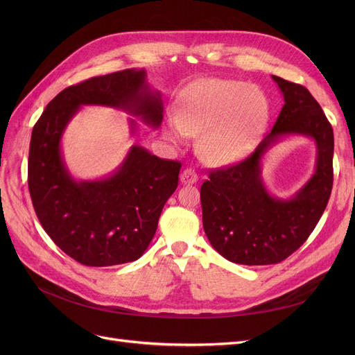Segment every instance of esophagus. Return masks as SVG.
I'll return each mask as SVG.
<instances>
[{
    "label": "esophagus",
    "mask_w": 355,
    "mask_h": 355,
    "mask_svg": "<svg viewBox=\"0 0 355 355\" xmlns=\"http://www.w3.org/2000/svg\"><path fill=\"white\" fill-rule=\"evenodd\" d=\"M197 180H198V175L194 170H191V168H185V170L180 175V181L182 184H194V182H197Z\"/></svg>",
    "instance_id": "34e87169"
}]
</instances>
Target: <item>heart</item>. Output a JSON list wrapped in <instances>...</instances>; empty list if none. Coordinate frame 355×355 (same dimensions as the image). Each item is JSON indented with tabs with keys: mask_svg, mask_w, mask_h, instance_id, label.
I'll use <instances>...</instances> for the list:
<instances>
[{
	"mask_svg": "<svg viewBox=\"0 0 355 355\" xmlns=\"http://www.w3.org/2000/svg\"><path fill=\"white\" fill-rule=\"evenodd\" d=\"M270 105L265 90L253 83L204 79L185 89L175 102L174 119L164 134L174 144L197 137V151L211 165L243 158L262 135Z\"/></svg>",
	"mask_w": 355,
	"mask_h": 355,
	"instance_id": "1",
	"label": "heart"
}]
</instances>
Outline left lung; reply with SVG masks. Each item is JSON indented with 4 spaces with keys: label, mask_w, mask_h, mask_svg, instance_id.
I'll use <instances>...</instances> for the list:
<instances>
[{
    "label": "left lung",
    "mask_w": 355,
    "mask_h": 355,
    "mask_svg": "<svg viewBox=\"0 0 355 355\" xmlns=\"http://www.w3.org/2000/svg\"><path fill=\"white\" fill-rule=\"evenodd\" d=\"M272 79L285 99L272 130L243 161L211 170L200 190L204 232L223 257L239 265H275L300 249L332 190L334 132L322 107L302 85ZM285 135H304L317 144L315 173L289 200L272 198L259 175V159Z\"/></svg>",
    "instance_id": "left-lung-1"
}]
</instances>
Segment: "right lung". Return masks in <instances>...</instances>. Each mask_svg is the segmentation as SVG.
<instances>
[{
    "mask_svg": "<svg viewBox=\"0 0 355 355\" xmlns=\"http://www.w3.org/2000/svg\"><path fill=\"white\" fill-rule=\"evenodd\" d=\"M145 70L126 69L62 90L35 122L28 153V190L50 239L85 266H114L139 259L157 232L164 204L178 185L181 162L134 145L118 170L98 181H76L64 165L60 141L82 105L126 110L146 125L162 122L161 95ZM132 132L137 122L129 119Z\"/></svg>",
    "mask_w": 355,
    "mask_h": 355,
    "instance_id": "right-lung-1",
    "label": "right lung"
}]
</instances>
